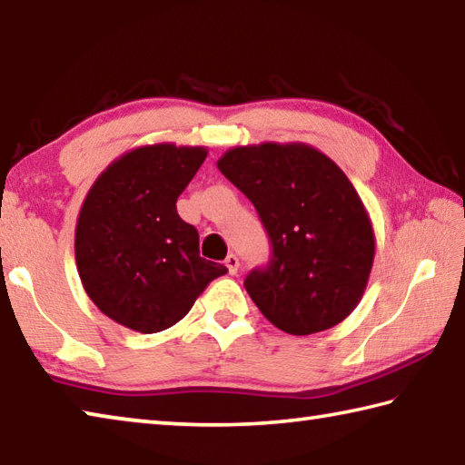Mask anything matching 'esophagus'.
Wrapping results in <instances>:
<instances>
[{"label":"esophagus","mask_w":465,"mask_h":465,"mask_svg":"<svg viewBox=\"0 0 465 465\" xmlns=\"http://www.w3.org/2000/svg\"><path fill=\"white\" fill-rule=\"evenodd\" d=\"M225 268H227V272H230L232 276L238 274V270H240V260H238V256H233V253H230V256L225 258Z\"/></svg>","instance_id":"esophagus-1"}]
</instances>
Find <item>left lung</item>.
Here are the masks:
<instances>
[{
	"instance_id": "obj_1",
	"label": "left lung",
	"mask_w": 465,
	"mask_h": 465,
	"mask_svg": "<svg viewBox=\"0 0 465 465\" xmlns=\"http://www.w3.org/2000/svg\"><path fill=\"white\" fill-rule=\"evenodd\" d=\"M217 169L270 235L268 268L243 282L260 312L296 336L342 322L365 294L375 260L371 217L342 169L304 143L233 147Z\"/></svg>"
}]
</instances>
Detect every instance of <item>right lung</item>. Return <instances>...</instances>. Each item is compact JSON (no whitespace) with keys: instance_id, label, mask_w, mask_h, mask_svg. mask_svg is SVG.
Here are the masks:
<instances>
[{"instance_id":"add662e5","label":"right lung","mask_w":465,"mask_h":465,"mask_svg":"<svg viewBox=\"0 0 465 465\" xmlns=\"http://www.w3.org/2000/svg\"><path fill=\"white\" fill-rule=\"evenodd\" d=\"M205 147L157 143L121 154L90 187L76 222V266L88 298L126 329L153 334L183 318L223 263L199 256L177 197Z\"/></svg>"}]
</instances>
